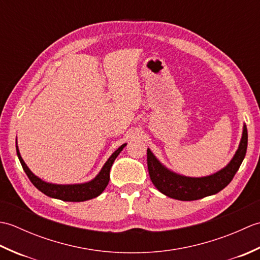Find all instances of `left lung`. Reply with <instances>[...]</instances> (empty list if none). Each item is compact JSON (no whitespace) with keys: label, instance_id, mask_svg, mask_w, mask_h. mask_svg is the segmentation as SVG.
Masks as SVG:
<instances>
[{"label":"left lung","instance_id":"1","mask_svg":"<svg viewBox=\"0 0 260 260\" xmlns=\"http://www.w3.org/2000/svg\"><path fill=\"white\" fill-rule=\"evenodd\" d=\"M247 145L248 133L244 125L240 144L233 159L219 172L203 178H190L172 172L162 165L150 148H147L148 174L156 189L167 197L181 201L199 200L215 194L230 183L246 156Z\"/></svg>","mask_w":260,"mask_h":260}]
</instances>
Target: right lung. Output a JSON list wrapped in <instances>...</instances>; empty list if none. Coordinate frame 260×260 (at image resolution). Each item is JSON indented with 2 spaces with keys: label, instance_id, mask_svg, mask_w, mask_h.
Listing matches in <instances>:
<instances>
[{
  "label": "right lung",
  "instance_id": "right-lung-1",
  "mask_svg": "<svg viewBox=\"0 0 260 260\" xmlns=\"http://www.w3.org/2000/svg\"><path fill=\"white\" fill-rule=\"evenodd\" d=\"M126 144L119 146L117 150L110 155V157L107 159V162L104 164L101 172L98 173V175L95 179L89 182H86V183H80V184L62 185V184L48 183V182L42 181L41 179H39L38 176L33 174L30 171V169L26 167L23 158L21 157L18 145H16V154H18L20 163L22 165V168H23L25 174L27 175V178L30 179L32 184L35 185L39 191L45 193V194L48 197L59 199V200H62V201L81 202V201L90 200V199H93L98 197L99 194H102V192L105 190V187L107 186L109 182L110 168H112L115 158L118 156V154L121 152V150H123Z\"/></svg>",
  "mask_w": 260,
  "mask_h": 260
}]
</instances>
